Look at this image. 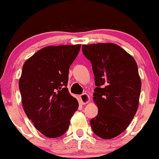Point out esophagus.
I'll return each mask as SVG.
<instances>
[{"label":"esophagus","mask_w":159,"mask_h":159,"mask_svg":"<svg viewBox=\"0 0 159 159\" xmlns=\"http://www.w3.org/2000/svg\"><path fill=\"white\" fill-rule=\"evenodd\" d=\"M80 100L82 104H86L89 101V96L87 93H83L80 96Z\"/></svg>","instance_id":"34e87169"}]
</instances>
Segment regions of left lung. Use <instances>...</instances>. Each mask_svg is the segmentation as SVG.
I'll use <instances>...</instances> for the list:
<instances>
[{
    "mask_svg": "<svg viewBox=\"0 0 159 159\" xmlns=\"http://www.w3.org/2000/svg\"><path fill=\"white\" fill-rule=\"evenodd\" d=\"M95 76L93 101L98 108L90 120L93 131L111 139L126 130L139 104L141 83L134 59L114 43L83 45Z\"/></svg>",
    "mask_w": 159,
    "mask_h": 159,
    "instance_id": "1",
    "label": "left lung"
}]
</instances>
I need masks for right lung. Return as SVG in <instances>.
<instances>
[{
    "instance_id": "obj_1",
    "label": "right lung",
    "mask_w": 159,
    "mask_h": 159,
    "mask_svg": "<svg viewBox=\"0 0 159 159\" xmlns=\"http://www.w3.org/2000/svg\"><path fill=\"white\" fill-rule=\"evenodd\" d=\"M80 45L47 46L25 61L19 80L21 103L27 117L45 137L66 133L79 103L67 88L69 70Z\"/></svg>"
}]
</instances>
